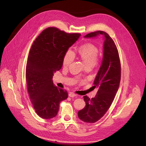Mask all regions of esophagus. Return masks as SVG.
Returning a JSON list of instances; mask_svg holds the SVG:
<instances>
[{
  "label": "esophagus",
  "mask_w": 146,
  "mask_h": 146,
  "mask_svg": "<svg viewBox=\"0 0 146 146\" xmlns=\"http://www.w3.org/2000/svg\"><path fill=\"white\" fill-rule=\"evenodd\" d=\"M69 96L70 97H75V96H77V95H76V94L73 93V92H69Z\"/></svg>",
  "instance_id": "obj_1"
}]
</instances>
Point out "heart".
Segmentation results:
<instances>
[{"mask_svg": "<svg viewBox=\"0 0 146 146\" xmlns=\"http://www.w3.org/2000/svg\"><path fill=\"white\" fill-rule=\"evenodd\" d=\"M78 52L87 66L94 65L98 61L99 51L98 49L92 44H86L80 47ZM74 59V52L69 50L66 52L64 58V65L69 66Z\"/></svg>", "mask_w": 146, "mask_h": 146, "instance_id": "b5f03b06", "label": "heart"}]
</instances>
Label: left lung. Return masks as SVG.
Here are the masks:
<instances>
[{"label":"left lung","instance_id":"obj_1","mask_svg":"<svg viewBox=\"0 0 146 146\" xmlns=\"http://www.w3.org/2000/svg\"><path fill=\"white\" fill-rule=\"evenodd\" d=\"M102 36L104 38L103 60L94 82V88H98L96 96L83 98L84 108L78 112V118L87 123H94L106 114L118 91L121 80V64L117 47L113 39L106 32L98 31L87 34L85 38Z\"/></svg>","mask_w":146,"mask_h":146}]
</instances>
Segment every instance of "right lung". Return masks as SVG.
Segmentation results:
<instances>
[{"instance_id":"right-lung-1","label":"right lung","mask_w":146,"mask_h":146,"mask_svg":"<svg viewBox=\"0 0 146 146\" xmlns=\"http://www.w3.org/2000/svg\"><path fill=\"white\" fill-rule=\"evenodd\" d=\"M80 34H69L50 27L33 42L28 58L26 80L29 95L37 114L43 119L55 117L59 104L66 99V90L55 86L54 73L63 65L64 56Z\"/></svg>"}]
</instances>
